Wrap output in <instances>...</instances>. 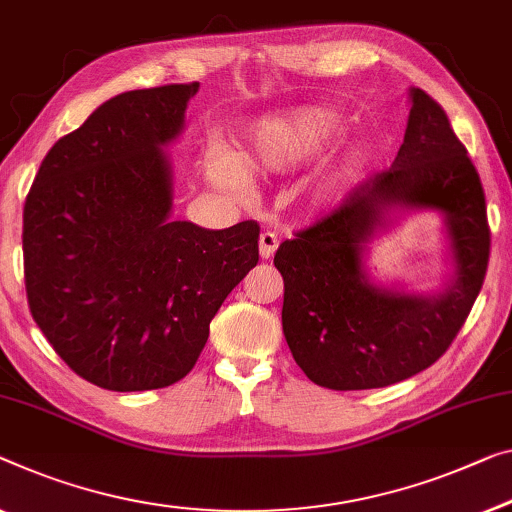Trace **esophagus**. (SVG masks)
<instances>
[{
  "instance_id": "1",
  "label": "esophagus",
  "mask_w": 512,
  "mask_h": 512,
  "mask_svg": "<svg viewBox=\"0 0 512 512\" xmlns=\"http://www.w3.org/2000/svg\"><path fill=\"white\" fill-rule=\"evenodd\" d=\"M278 236L273 232H264L259 234V257L262 259H271L273 255H276L278 250Z\"/></svg>"
}]
</instances>
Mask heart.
Here are the masks:
<instances>
[{"label":"heart","instance_id":"b5f03b06","mask_svg":"<svg viewBox=\"0 0 512 512\" xmlns=\"http://www.w3.org/2000/svg\"><path fill=\"white\" fill-rule=\"evenodd\" d=\"M345 119L324 105H296L264 114L246 128L241 149H211L204 174L216 188L246 195L250 177H285L312 163L342 133ZM368 156L358 147H342L326 156L303 188L308 204L319 209L345 200L361 177Z\"/></svg>","mask_w":512,"mask_h":512}]
</instances>
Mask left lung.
Wrapping results in <instances>:
<instances>
[{
  "label": "left lung",
  "instance_id": "8db88e82",
  "mask_svg": "<svg viewBox=\"0 0 512 512\" xmlns=\"http://www.w3.org/2000/svg\"><path fill=\"white\" fill-rule=\"evenodd\" d=\"M409 103L391 170L358 183L340 209L273 257L285 280L282 333L294 361L333 391L384 388L430 368L485 280L490 227L476 167L437 101L411 87ZM411 210L445 220L449 276L434 293L381 286L364 266L371 243Z\"/></svg>",
  "mask_w": 512,
  "mask_h": 512
}]
</instances>
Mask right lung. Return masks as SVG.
Returning <instances> with one entry per match:
<instances>
[{
  "label": "right lung",
  "mask_w": 512,
  "mask_h": 512,
  "mask_svg": "<svg viewBox=\"0 0 512 512\" xmlns=\"http://www.w3.org/2000/svg\"><path fill=\"white\" fill-rule=\"evenodd\" d=\"M193 85L110 98L43 158L22 218L27 301L68 368L108 391L193 370L227 294L257 266L259 227L174 220L165 154Z\"/></svg>",
  "instance_id": "obj_1"
}]
</instances>
